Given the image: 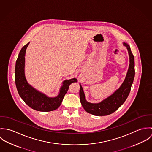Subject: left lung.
<instances>
[{
	"instance_id": "1",
	"label": "left lung",
	"mask_w": 152,
	"mask_h": 152,
	"mask_svg": "<svg viewBox=\"0 0 152 152\" xmlns=\"http://www.w3.org/2000/svg\"><path fill=\"white\" fill-rule=\"evenodd\" d=\"M124 45L126 47L129 55V66L125 79L122 84L113 94L98 104L88 102L86 99L83 88L80 84V97L83 107L88 113L95 116L108 115L119 108L126 101L129 93L133 82L134 71V59L131 51L130 46L125 43Z\"/></svg>"
}]
</instances>
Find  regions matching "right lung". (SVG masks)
Instances as JSON below:
<instances>
[{
  "instance_id": "add662e5",
  "label": "right lung",
  "mask_w": 152,
  "mask_h": 152,
  "mask_svg": "<svg viewBox=\"0 0 152 152\" xmlns=\"http://www.w3.org/2000/svg\"><path fill=\"white\" fill-rule=\"evenodd\" d=\"M29 43L23 47L16 60L15 66V83L18 93L24 102L31 108L42 112H49L56 110L60 106L65 94L71 84L77 82L76 78L65 80L63 83L60 93L57 96H47L33 87L27 81L24 75L26 50Z\"/></svg>"
}]
</instances>
